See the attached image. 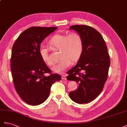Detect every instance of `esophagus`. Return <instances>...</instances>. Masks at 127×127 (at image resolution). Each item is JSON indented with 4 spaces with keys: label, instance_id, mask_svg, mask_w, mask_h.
Returning a JSON list of instances; mask_svg holds the SVG:
<instances>
[{
    "label": "esophagus",
    "instance_id": "1",
    "mask_svg": "<svg viewBox=\"0 0 127 127\" xmlns=\"http://www.w3.org/2000/svg\"><path fill=\"white\" fill-rule=\"evenodd\" d=\"M62 79H63V80H66V75H62Z\"/></svg>",
    "mask_w": 127,
    "mask_h": 127
}]
</instances>
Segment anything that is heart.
<instances>
[{"mask_svg":"<svg viewBox=\"0 0 127 127\" xmlns=\"http://www.w3.org/2000/svg\"><path fill=\"white\" fill-rule=\"evenodd\" d=\"M48 45L53 50H60L59 59L61 60L53 68V71L55 73H62L71 63L77 62L81 57L84 48L81 35L76 32L67 35H54L49 39ZM39 54L42 61L48 66H51L54 64L49 57L48 49L41 47Z\"/></svg>","mask_w":127,"mask_h":127,"instance_id":"1","label":"heart"}]
</instances>
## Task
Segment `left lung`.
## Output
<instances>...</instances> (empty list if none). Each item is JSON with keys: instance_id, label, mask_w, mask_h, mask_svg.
I'll list each match as a JSON object with an SVG mask.
<instances>
[{"instance_id": "obj_1", "label": "left lung", "mask_w": 127, "mask_h": 127, "mask_svg": "<svg viewBox=\"0 0 127 127\" xmlns=\"http://www.w3.org/2000/svg\"><path fill=\"white\" fill-rule=\"evenodd\" d=\"M80 34L84 40V52L78 63L67 72L66 79L79 84L78 88L69 93L70 98L78 104L95 99L102 92L110 65L107 48L102 35L95 29L85 25L70 27Z\"/></svg>"}]
</instances>
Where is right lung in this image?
I'll use <instances>...</instances> for the list:
<instances>
[{
	"label": "right lung",
	"instance_id": "right-lung-1",
	"mask_svg": "<svg viewBox=\"0 0 127 127\" xmlns=\"http://www.w3.org/2000/svg\"><path fill=\"white\" fill-rule=\"evenodd\" d=\"M57 27H33L22 33L14 42L10 67L14 87L25 103L38 105L49 97L50 88L61 75L52 73L39 54L41 43ZM49 73L47 77L44 75Z\"/></svg>",
	"mask_w": 127,
	"mask_h": 127
}]
</instances>
